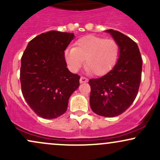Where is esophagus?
Returning <instances> with one entry per match:
<instances>
[{
	"instance_id": "1",
	"label": "esophagus",
	"mask_w": 160,
	"mask_h": 160,
	"mask_svg": "<svg viewBox=\"0 0 160 160\" xmlns=\"http://www.w3.org/2000/svg\"><path fill=\"white\" fill-rule=\"evenodd\" d=\"M88 82V79L85 78V77H81L80 79V83H82V82Z\"/></svg>"
}]
</instances>
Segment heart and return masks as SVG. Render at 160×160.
<instances>
[{
    "instance_id": "1",
    "label": "heart",
    "mask_w": 160,
    "mask_h": 160,
    "mask_svg": "<svg viewBox=\"0 0 160 160\" xmlns=\"http://www.w3.org/2000/svg\"><path fill=\"white\" fill-rule=\"evenodd\" d=\"M120 53V45L115 40L89 35L79 39L74 43V47L66 49L64 56L72 71H78L86 59L87 70L101 76L114 67Z\"/></svg>"
}]
</instances>
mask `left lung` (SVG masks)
I'll return each instance as SVG.
<instances>
[{
	"label": "left lung",
	"instance_id": "1",
	"mask_svg": "<svg viewBox=\"0 0 160 160\" xmlns=\"http://www.w3.org/2000/svg\"><path fill=\"white\" fill-rule=\"evenodd\" d=\"M120 47L119 59L108 74L90 79L91 109L99 116L113 117L130 107L138 95L142 71V60L135 41L118 31L109 29Z\"/></svg>",
	"mask_w": 160,
	"mask_h": 160
}]
</instances>
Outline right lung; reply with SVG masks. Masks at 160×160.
<instances>
[{
    "label": "right lung",
    "mask_w": 160,
    "mask_h": 160,
    "mask_svg": "<svg viewBox=\"0 0 160 160\" xmlns=\"http://www.w3.org/2000/svg\"><path fill=\"white\" fill-rule=\"evenodd\" d=\"M73 33H42L28 44L21 59L20 82L24 98L37 115L55 119L65 113L80 77L67 68L64 52Z\"/></svg>",
    "instance_id": "add662e5"
}]
</instances>
